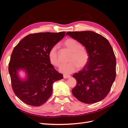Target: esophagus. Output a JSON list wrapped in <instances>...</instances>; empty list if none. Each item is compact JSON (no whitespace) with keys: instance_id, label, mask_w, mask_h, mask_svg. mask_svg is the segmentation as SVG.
Instances as JSON below:
<instances>
[{"instance_id":"esophagus-1","label":"esophagus","mask_w":128,"mask_h":128,"mask_svg":"<svg viewBox=\"0 0 128 128\" xmlns=\"http://www.w3.org/2000/svg\"><path fill=\"white\" fill-rule=\"evenodd\" d=\"M63 76H64V78H69V77H70V76L69 75H66V74H64L63 75Z\"/></svg>"}]
</instances>
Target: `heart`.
Listing matches in <instances>:
<instances>
[{"instance_id": "1", "label": "heart", "mask_w": 128, "mask_h": 128, "mask_svg": "<svg viewBox=\"0 0 128 128\" xmlns=\"http://www.w3.org/2000/svg\"><path fill=\"white\" fill-rule=\"evenodd\" d=\"M64 45L69 51L72 52L69 56V63L64 64L60 68V72L64 73H72L77 70L86 67L90 60V54L88 50L83 47L82 44L73 38L66 40ZM48 59L52 65L59 67L60 62L58 58L57 48L54 46L51 48L48 53Z\"/></svg>"}]
</instances>
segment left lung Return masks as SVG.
<instances>
[{
	"label": "left lung",
	"mask_w": 128,
	"mask_h": 128,
	"mask_svg": "<svg viewBox=\"0 0 128 128\" xmlns=\"http://www.w3.org/2000/svg\"><path fill=\"white\" fill-rule=\"evenodd\" d=\"M66 35L84 46L90 54L86 66L72 76L77 81L72 94L86 104L101 101L110 92L116 77L113 48L106 38L94 32H69Z\"/></svg>",
	"instance_id": "obj_1"
}]
</instances>
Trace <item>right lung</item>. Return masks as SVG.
<instances>
[{"mask_svg":"<svg viewBox=\"0 0 128 128\" xmlns=\"http://www.w3.org/2000/svg\"><path fill=\"white\" fill-rule=\"evenodd\" d=\"M65 32L28 34L18 42L11 54L8 71L13 90L22 102L32 106L44 104L52 95L53 83L63 78L50 63V50L65 35ZM26 73V80L18 75Z\"/></svg>","mask_w":128,"mask_h":128,"instance_id":"1","label":"right lung"}]
</instances>
